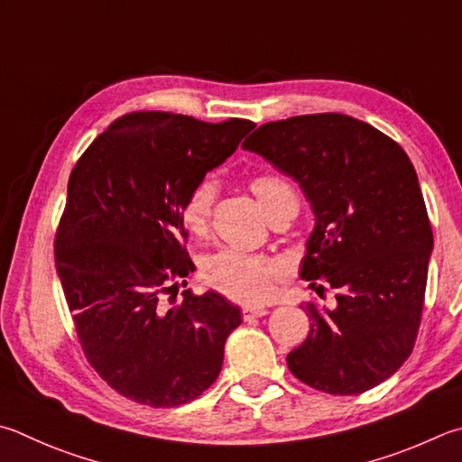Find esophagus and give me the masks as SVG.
I'll return each instance as SVG.
<instances>
[{"label": "esophagus", "instance_id": "34e87169", "mask_svg": "<svg viewBox=\"0 0 462 462\" xmlns=\"http://www.w3.org/2000/svg\"><path fill=\"white\" fill-rule=\"evenodd\" d=\"M268 313L266 307H245L242 309V317L250 321V319H256V317H264Z\"/></svg>", "mask_w": 462, "mask_h": 462}]
</instances>
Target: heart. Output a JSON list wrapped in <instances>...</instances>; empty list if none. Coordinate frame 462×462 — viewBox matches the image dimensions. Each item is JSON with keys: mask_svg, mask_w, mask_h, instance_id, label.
Returning <instances> with one entry per match:
<instances>
[{"mask_svg": "<svg viewBox=\"0 0 462 462\" xmlns=\"http://www.w3.org/2000/svg\"><path fill=\"white\" fill-rule=\"evenodd\" d=\"M250 189L258 198L268 217L282 212L284 208L297 206L287 183L274 175H254L250 180ZM216 194V181L212 178H202L191 186L186 199L181 202L180 217L191 236L202 238L208 234ZM276 276H279V266L271 258L246 254L232 248L208 256L202 264V279L208 287L245 305L263 303L271 297Z\"/></svg>", "mask_w": 462, "mask_h": 462, "instance_id": "b5f03b06", "label": "heart"}]
</instances>
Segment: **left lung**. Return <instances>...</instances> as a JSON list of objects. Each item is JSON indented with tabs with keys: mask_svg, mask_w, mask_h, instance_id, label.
<instances>
[{
	"mask_svg": "<svg viewBox=\"0 0 462 462\" xmlns=\"http://www.w3.org/2000/svg\"><path fill=\"white\" fill-rule=\"evenodd\" d=\"M242 147L303 189L315 228L300 279L337 291L333 309L300 307L311 329L287 356L291 374L333 396L375 388L412 354L424 307L434 240L412 162L341 113L266 123Z\"/></svg>",
	"mask_w": 462,
	"mask_h": 462,
	"instance_id": "left-lung-1",
	"label": "left lung"
}]
</instances>
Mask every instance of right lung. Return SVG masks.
<instances>
[{"label": "right lung", "instance_id": "obj_1", "mask_svg": "<svg viewBox=\"0 0 462 462\" xmlns=\"http://www.w3.org/2000/svg\"><path fill=\"white\" fill-rule=\"evenodd\" d=\"M253 129L246 119L129 113L74 165L54 240L56 273L88 364L125 398L186 404L222 370L240 309L214 291H183L171 307L165 299L194 271L181 202Z\"/></svg>", "mask_w": 462, "mask_h": 462}]
</instances>
